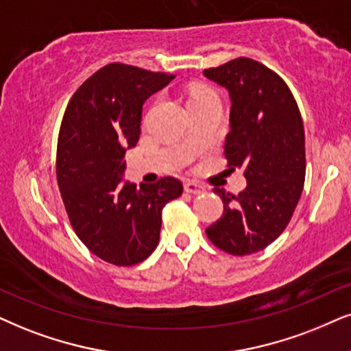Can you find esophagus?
I'll return each instance as SVG.
<instances>
[{
	"mask_svg": "<svg viewBox=\"0 0 351 351\" xmlns=\"http://www.w3.org/2000/svg\"><path fill=\"white\" fill-rule=\"evenodd\" d=\"M184 191L186 193H189V194H204L206 193V188H204L202 184H199V183H196V181H186L184 183Z\"/></svg>",
	"mask_w": 351,
	"mask_h": 351,
	"instance_id": "34e87169",
	"label": "esophagus"
}]
</instances>
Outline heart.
Listing matches in <instances>:
<instances>
[{
  "mask_svg": "<svg viewBox=\"0 0 351 351\" xmlns=\"http://www.w3.org/2000/svg\"><path fill=\"white\" fill-rule=\"evenodd\" d=\"M206 94H212V92H210V90H207V88H196V90H193V92H191V97H189V100H191V99H196V97L206 95Z\"/></svg>",
  "mask_w": 351,
  "mask_h": 351,
  "instance_id": "heart-1",
  "label": "heart"
}]
</instances>
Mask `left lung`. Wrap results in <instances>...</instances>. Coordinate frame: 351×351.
Wrapping results in <instances>:
<instances>
[{
  "label": "left lung",
  "mask_w": 351,
  "mask_h": 351,
  "mask_svg": "<svg viewBox=\"0 0 351 351\" xmlns=\"http://www.w3.org/2000/svg\"><path fill=\"white\" fill-rule=\"evenodd\" d=\"M204 76L232 99L225 158L230 170L243 168L245 191L233 196L214 188L223 215L206 230L219 250L246 256L280 237L300 201L306 175L304 128L285 81L251 58H237Z\"/></svg>",
  "instance_id": "1"
}]
</instances>
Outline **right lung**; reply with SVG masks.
<instances>
[{
    "mask_svg": "<svg viewBox=\"0 0 351 351\" xmlns=\"http://www.w3.org/2000/svg\"><path fill=\"white\" fill-rule=\"evenodd\" d=\"M175 74L110 63L71 97L56 147V180L69 223L87 250L113 265H134L160 239L162 210L183 193L171 176L123 183L126 149L141 134L143 105Z\"/></svg>",
    "mask_w": 351,
    "mask_h": 351,
    "instance_id": "obj_1",
    "label": "right lung"
}]
</instances>
